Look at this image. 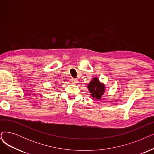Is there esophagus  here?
Returning <instances> with one entry per match:
<instances>
[{
    "instance_id": "34e87169",
    "label": "esophagus",
    "mask_w": 154,
    "mask_h": 154,
    "mask_svg": "<svg viewBox=\"0 0 154 154\" xmlns=\"http://www.w3.org/2000/svg\"><path fill=\"white\" fill-rule=\"evenodd\" d=\"M70 82H71V83H72V84H76V83H77V80L75 79L72 78V79H70Z\"/></svg>"
}]
</instances>
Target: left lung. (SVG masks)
Returning <instances> with one entry per match:
<instances>
[{
	"label": "left lung",
	"instance_id": "left-lung-1",
	"mask_svg": "<svg viewBox=\"0 0 154 154\" xmlns=\"http://www.w3.org/2000/svg\"><path fill=\"white\" fill-rule=\"evenodd\" d=\"M88 88L90 93H91L92 97H93V98L95 97L97 99H101L104 92V86L99 82L97 78L94 79L89 83Z\"/></svg>",
	"mask_w": 154,
	"mask_h": 154
}]
</instances>
